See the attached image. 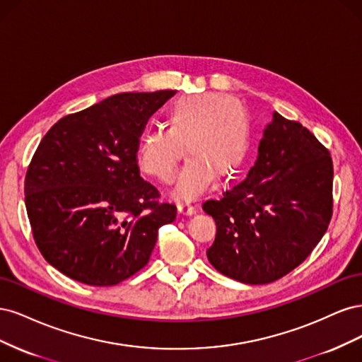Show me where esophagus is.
<instances>
[{"instance_id":"1","label":"esophagus","mask_w":362,"mask_h":362,"mask_svg":"<svg viewBox=\"0 0 362 362\" xmlns=\"http://www.w3.org/2000/svg\"><path fill=\"white\" fill-rule=\"evenodd\" d=\"M177 206H178V211H180L181 214L190 216V214H193V213L196 211V208H194L190 202H185V201H180V202L177 204Z\"/></svg>"}]
</instances>
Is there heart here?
I'll use <instances>...</instances> for the list:
<instances>
[{"label": "heart", "mask_w": 362, "mask_h": 362, "mask_svg": "<svg viewBox=\"0 0 362 362\" xmlns=\"http://www.w3.org/2000/svg\"><path fill=\"white\" fill-rule=\"evenodd\" d=\"M168 129H152L139 146L140 169L163 182L173 181L185 148L192 156L180 175L177 193L184 198L205 192L213 175L228 178L247 145V117L234 98L218 93L182 96L164 115Z\"/></svg>", "instance_id": "1"}]
</instances>
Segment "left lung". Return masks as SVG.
Returning <instances> with one entry per match:
<instances>
[{
	"label": "left lung",
	"instance_id": "obj_1",
	"mask_svg": "<svg viewBox=\"0 0 362 362\" xmlns=\"http://www.w3.org/2000/svg\"><path fill=\"white\" fill-rule=\"evenodd\" d=\"M332 158L310 129L273 113L246 178L202 208L217 226L206 257L243 284H269L305 261L332 217Z\"/></svg>",
	"mask_w": 362,
	"mask_h": 362
}]
</instances>
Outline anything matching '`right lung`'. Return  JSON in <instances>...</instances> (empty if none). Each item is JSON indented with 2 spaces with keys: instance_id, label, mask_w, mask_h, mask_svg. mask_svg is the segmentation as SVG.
<instances>
[{
  "instance_id": "1",
  "label": "right lung",
  "mask_w": 362,
  "mask_h": 362,
  "mask_svg": "<svg viewBox=\"0 0 362 362\" xmlns=\"http://www.w3.org/2000/svg\"><path fill=\"white\" fill-rule=\"evenodd\" d=\"M173 90L117 93L62 117L39 144L25 175L33 237L52 267L95 287L144 269L158 228L177 217L140 177L139 139Z\"/></svg>"
}]
</instances>
